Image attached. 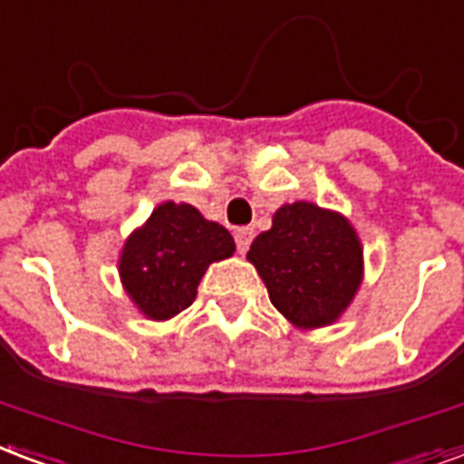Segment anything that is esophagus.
Here are the masks:
<instances>
[{
	"label": "esophagus",
	"instance_id": "1",
	"mask_svg": "<svg viewBox=\"0 0 464 464\" xmlns=\"http://www.w3.org/2000/svg\"><path fill=\"white\" fill-rule=\"evenodd\" d=\"M254 239V229L252 227H239L235 232V242H237V252L246 254L249 245H252Z\"/></svg>",
	"mask_w": 464,
	"mask_h": 464
}]
</instances>
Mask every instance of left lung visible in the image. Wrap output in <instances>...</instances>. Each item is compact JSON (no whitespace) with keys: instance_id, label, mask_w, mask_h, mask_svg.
<instances>
[{"instance_id":"8db88e82","label":"left lung","mask_w":464,"mask_h":464,"mask_svg":"<svg viewBox=\"0 0 464 464\" xmlns=\"http://www.w3.org/2000/svg\"><path fill=\"white\" fill-rule=\"evenodd\" d=\"M246 259L269 298L298 330H318L343 318L364 278V249L352 222L308 200L281 205Z\"/></svg>"}]
</instances>
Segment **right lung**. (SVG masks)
<instances>
[{
  "instance_id": "right-lung-1",
  "label": "right lung",
  "mask_w": 464,
  "mask_h": 464,
  "mask_svg": "<svg viewBox=\"0 0 464 464\" xmlns=\"http://www.w3.org/2000/svg\"><path fill=\"white\" fill-rule=\"evenodd\" d=\"M232 254L235 239L219 222L205 219L193 205L166 200L124 239L121 285L144 318L163 323L195 301L210 264Z\"/></svg>"
}]
</instances>
